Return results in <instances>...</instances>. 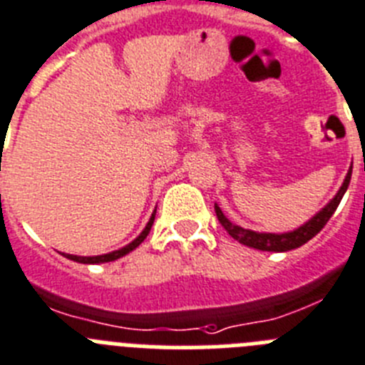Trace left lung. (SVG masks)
Listing matches in <instances>:
<instances>
[{"label":"left lung","mask_w":365,"mask_h":365,"mask_svg":"<svg viewBox=\"0 0 365 365\" xmlns=\"http://www.w3.org/2000/svg\"><path fill=\"white\" fill-rule=\"evenodd\" d=\"M351 173H353V167H351L347 176H345L344 185L340 187V191L336 192L334 198H332L316 217L310 218L305 226L297 227V230L290 231V233H279V235H275V233H257V231L244 230V227L231 224V222L224 217V213H222V209L218 207V205H215V211H217V217L218 220H220L222 226H224V230H226L233 239L239 240L240 244H244V246L262 250V252H288V250L299 248V246H303L305 242H309L312 237H316L319 231L323 230V226H325L329 222V218L334 215L336 207H338V204L341 202V196L345 195L347 187H349Z\"/></svg>","instance_id":"1"}]
</instances>
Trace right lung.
<instances>
[{"mask_svg":"<svg viewBox=\"0 0 365 365\" xmlns=\"http://www.w3.org/2000/svg\"><path fill=\"white\" fill-rule=\"evenodd\" d=\"M154 215L152 213L150 220H148L147 227L143 230V233L138 237V239L134 240V242H130L128 246H125V248L117 250V252H112V253H106V255H97V257H77V255H68V253H64V257L71 259V261H77V262H84V264H99V262H110V261H115V259L123 257V255H126V253H130L132 250H135L139 246V244L143 242L145 239H147V235L150 233V227L152 224H154Z\"/></svg>","mask_w":365,"mask_h":365,"instance_id":"obj_1","label":"right lung"}]
</instances>
